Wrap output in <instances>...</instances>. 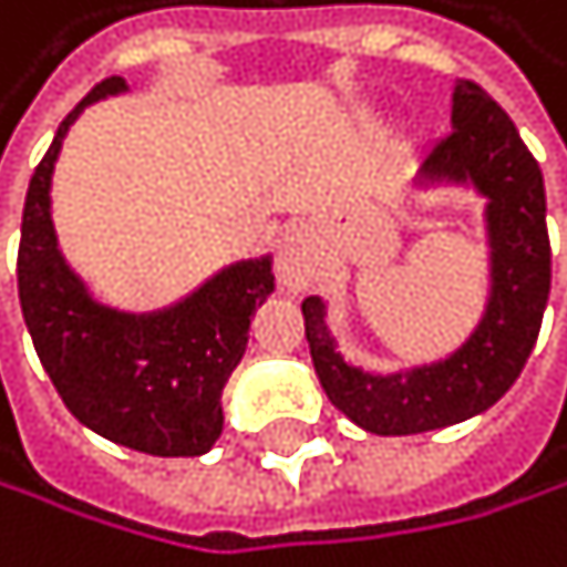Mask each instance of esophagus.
I'll return each mask as SVG.
<instances>
[{"mask_svg": "<svg viewBox=\"0 0 567 567\" xmlns=\"http://www.w3.org/2000/svg\"><path fill=\"white\" fill-rule=\"evenodd\" d=\"M320 275V254H317V244L310 229H289L286 240H281V250H278V278L281 286L292 289V292H302L307 286H313Z\"/></svg>", "mask_w": 567, "mask_h": 567, "instance_id": "obj_1", "label": "esophagus"}]
</instances>
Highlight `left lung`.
<instances>
[{"instance_id":"8db88e82","label":"left lung","mask_w":567,"mask_h":567,"mask_svg":"<svg viewBox=\"0 0 567 567\" xmlns=\"http://www.w3.org/2000/svg\"><path fill=\"white\" fill-rule=\"evenodd\" d=\"M425 184H474L488 198L492 299L471 341L446 362L398 377L348 365L327 331L323 302L302 299L313 369L331 404L377 435H414L488 411L534 352L550 292L544 174L516 124L471 79L453 90V132L417 166Z\"/></svg>"}]
</instances>
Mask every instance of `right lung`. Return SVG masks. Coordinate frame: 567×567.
<instances>
[{
	"label": "right lung",
	"mask_w": 567,
	"mask_h": 567,
	"mask_svg": "<svg viewBox=\"0 0 567 567\" xmlns=\"http://www.w3.org/2000/svg\"><path fill=\"white\" fill-rule=\"evenodd\" d=\"M96 83L59 124L27 187L17 281L27 331L65 408L96 435L150 456H202L223 432V386L247 352L250 313L271 296V260H244L177 307L132 317L90 299L51 226V169L86 104L121 93Z\"/></svg>",
	"instance_id": "1"
}]
</instances>
